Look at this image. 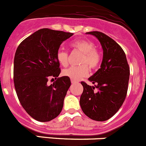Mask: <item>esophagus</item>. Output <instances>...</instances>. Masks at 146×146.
Listing matches in <instances>:
<instances>
[{
	"label": "esophagus",
	"mask_w": 146,
	"mask_h": 146,
	"mask_svg": "<svg viewBox=\"0 0 146 146\" xmlns=\"http://www.w3.org/2000/svg\"><path fill=\"white\" fill-rule=\"evenodd\" d=\"M71 82H72V84H76V83H78L77 81L74 80V79H71Z\"/></svg>",
	"instance_id": "34e87169"
}]
</instances>
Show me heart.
<instances>
[{
	"label": "heart",
	"mask_w": 146,
	"mask_h": 146,
	"mask_svg": "<svg viewBox=\"0 0 146 146\" xmlns=\"http://www.w3.org/2000/svg\"><path fill=\"white\" fill-rule=\"evenodd\" d=\"M74 50L82 53L79 60L81 65L71 67L63 71V75L74 80H79L86 76L89 72L87 65L90 69H95L99 65L101 62V54L96 49L93 42L88 40H79L71 44ZM57 60L62 67H67L69 63L67 52L63 50H59L57 53Z\"/></svg>",
	"instance_id": "b5f03b06"
}]
</instances>
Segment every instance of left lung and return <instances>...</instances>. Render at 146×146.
<instances>
[{"instance_id": "left-lung-1", "label": "left lung", "mask_w": 146, "mask_h": 146, "mask_svg": "<svg viewBox=\"0 0 146 146\" xmlns=\"http://www.w3.org/2000/svg\"><path fill=\"white\" fill-rule=\"evenodd\" d=\"M94 36L103 49L100 69L89 80L94 86L82 82L84 88L81 95V108L85 115L97 121H104L119 111L125 99L130 70L126 56L117 42L98 31L86 33ZM98 89L95 92V87Z\"/></svg>"}]
</instances>
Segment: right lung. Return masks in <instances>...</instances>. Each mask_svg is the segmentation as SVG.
<instances>
[{
  "mask_svg": "<svg viewBox=\"0 0 146 146\" xmlns=\"http://www.w3.org/2000/svg\"><path fill=\"white\" fill-rule=\"evenodd\" d=\"M72 35L40 29L25 39L15 52L13 79L17 96L26 112L38 121H50L62 111L70 79L59 77L51 85L47 82L60 75L57 53L60 44Z\"/></svg>",
  "mask_w": 146,
  "mask_h": 146,
  "instance_id": "obj_1",
  "label": "right lung"
}]
</instances>
